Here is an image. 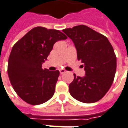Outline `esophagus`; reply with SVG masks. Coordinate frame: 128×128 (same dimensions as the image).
<instances>
[{
  "mask_svg": "<svg viewBox=\"0 0 128 128\" xmlns=\"http://www.w3.org/2000/svg\"><path fill=\"white\" fill-rule=\"evenodd\" d=\"M66 72V71L64 70H60V74H63L64 73H65Z\"/></svg>",
  "mask_w": 128,
  "mask_h": 128,
  "instance_id": "34e87169",
  "label": "esophagus"
}]
</instances>
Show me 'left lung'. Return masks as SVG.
<instances>
[{"label":"left lung","mask_w":128,"mask_h":128,"mask_svg":"<svg viewBox=\"0 0 128 128\" xmlns=\"http://www.w3.org/2000/svg\"><path fill=\"white\" fill-rule=\"evenodd\" d=\"M63 32L74 42L78 60L84 64L86 76H76L69 86L70 94L84 103L98 101L106 94L114 80L117 59L106 36L84 25Z\"/></svg>","instance_id":"left-lung-1"}]
</instances>
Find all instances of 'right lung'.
Masks as SVG:
<instances>
[{
	"mask_svg": "<svg viewBox=\"0 0 128 128\" xmlns=\"http://www.w3.org/2000/svg\"><path fill=\"white\" fill-rule=\"evenodd\" d=\"M68 37L59 30L36 27L15 43L8 60L7 72L15 92L27 103L40 104L53 96L58 70L42 68L54 44Z\"/></svg>",
	"mask_w": 128,
	"mask_h": 128,
	"instance_id": "add662e5",
	"label": "right lung"
}]
</instances>
